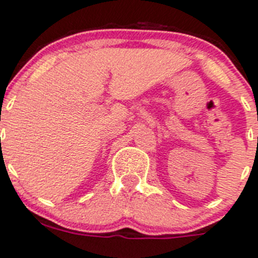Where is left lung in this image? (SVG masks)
I'll return each instance as SVG.
<instances>
[{
    "mask_svg": "<svg viewBox=\"0 0 258 258\" xmlns=\"http://www.w3.org/2000/svg\"><path fill=\"white\" fill-rule=\"evenodd\" d=\"M257 143H258V138H257Z\"/></svg>",
    "mask_w": 258,
    "mask_h": 258,
    "instance_id": "1",
    "label": "left lung"
}]
</instances>
